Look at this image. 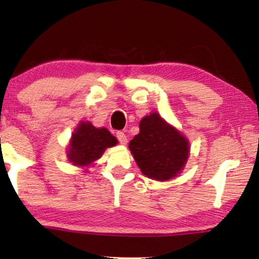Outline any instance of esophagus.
Segmentation results:
<instances>
[{"label":"esophagus","mask_w":259,"mask_h":259,"mask_svg":"<svg viewBox=\"0 0 259 259\" xmlns=\"http://www.w3.org/2000/svg\"><path fill=\"white\" fill-rule=\"evenodd\" d=\"M116 137L118 138L119 143H121V144L125 145L126 143H128V138H126V135L124 133H122V131H117V133H116Z\"/></svg>","instance_id":"34e87169"}]
</instances>
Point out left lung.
Segmentation results:
<instances>
[{"mask_svg":"<svg viewBox=\"0 0 259 259\" xmlns=\"http://www.w3.org/2000/svg\"><path fill=\"white\" fill-rule=\"evenodd\" d=\"M129 149L144 176L165 182L183 171L190 142L161 115L151 112L141 119L140 134L130 141Z\"/></svg>","mask_w":259,"mask_h":259,"instance_id":"left-lung-1","label":"left lung"}]
</instances>
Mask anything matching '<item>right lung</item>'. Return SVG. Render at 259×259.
<instances>
[{"instance_id": "obj_1", "label": "right lung", "mask_w": 259, "mask_h": 259, "mask_svg": "<svg viewBox=\"0 0 259 259\" xmlns=\"http://www.w3.org/2000/svg\"><path fill=\"white\" fill-rule=\"evenodd\" d=\"M117 143V138L107 128H96L89 121H81L71 134L67 157L72 165L90 167L102 157L105 149Z\"/></svg>"}]
</instances>
